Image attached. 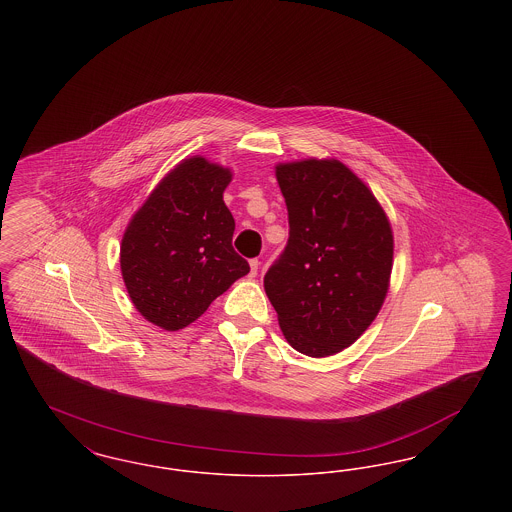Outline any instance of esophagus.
<instances>
[{"label": "esophagus", "mask_w": 512, "mask_h": 512, "mask_svg": "<svg viewBox=\"0 0 512 512\" xmlns=\"http://www.w3.org/2000/svg\"><path fill=\"white\" fill-rule=\"evenodd\" d=\"M249 267H251V276H257L259 267H261V261H259V259H251V261H249Z\"/></svg>", "instance_id": "1"}]
</instances>
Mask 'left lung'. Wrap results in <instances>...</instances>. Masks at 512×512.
<instances>
[{
    "instance_id": "left-lung-1",
    "label": "left lung",
    "mask_w": 512,
    "mask_h": 512,
    "mask_svg": "<svg viewBox=\"0 0 512 512\" xmlns=\"http://www.w3.org/2000/svg\"><path fill=\"white\" fill-rule=\"evenodd\" d=\"M290 240L265 274L284 338L307 357H330L363 336L390 290V219L338 159L278 163Z\"/></svg>"
}]
</instances>
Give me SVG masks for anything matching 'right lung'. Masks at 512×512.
Segmentation results:
<instances>
[{"instance_id":"1","label":"right lung","mask_w":512,"mask_h":512,"mask_svg":"<svg viewBox=\"0 0 512 512\" xmlns=\"http://www.w3.org/2000/svg\"><path fill=\"white\" fill-rule=\"evenodd\" d=\"M232 171L201 155L182 159L132 215L121 272L136 311L176 332L249 272L234 247V217L222 194Z\"/></svg>"}]
</instances>
